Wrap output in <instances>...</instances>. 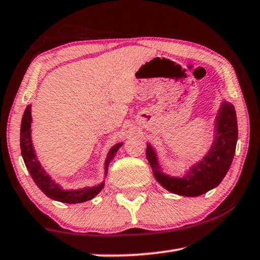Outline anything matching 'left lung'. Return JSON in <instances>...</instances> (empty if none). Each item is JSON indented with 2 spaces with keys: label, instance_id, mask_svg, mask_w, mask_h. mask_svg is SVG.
Wrapping results in <instances>:
<instances>
[{
  "label": "left lung",
  "instance_id": "8db88e82",
  "mask_svg": "<svg viewBox=\"0 0 260 260\" xmlns=\"http://www.w3.org/2000/svg\"><path fill=\"white\" fill-rule=\"evenodd\" d=\"M214 134L212 147L206 156L192 165L183 177H172L161 172L155 150L147 144L146 155L157 181L169 191L187 197L203 195L217 187L230 170L237 142L235 108L226 101L219 109Z\"/></svg>",
  "mask_w": 260,
  "mask_h": 260
}]
</instances>
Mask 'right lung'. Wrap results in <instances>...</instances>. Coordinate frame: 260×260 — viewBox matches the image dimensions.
Returning <instances> with one entry per match:
<instances>
[{
	"mask_svg": "<svg viewBox=\"0 0 260 260\" xmlns=\"http://www.w3.org/2000/svg\"><path fill=\"white\" fill-rule=\"evenodd\" d=\"M30 107L32 105H27L26 108L23 119H21V126H20V149H21V156L26 167H27L28 172L32 177L35 184L41 189V190L46 193V195L51 200L61 202V203H82V202L89 201L98 195V193L102 190L104 187V182L98 184L95 187L83 188V189H71V190H67V189L61 188L58 183H56L52 180L47 172L43 170L40 161L38 160L37 156H35V151L32 144V139H30V124H32V116H30ZM122 146V143H118L116 146L111 148L109 151L107 160H105V175L108 172V167L110 161L113 159L116 156V152L119 150V148Z\"/></svg>",
	"mask_w": 260,
	"mask_h": 260,
	"instance_id": "1",
	"label": "right lung"
}]
</instances>
